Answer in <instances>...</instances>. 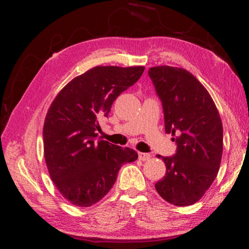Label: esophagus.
Segmentation results:
<instances>
[{"mask_svg": "<svg viewBox=\"0 0 249 249\" xmlns=\"http://www.w3.org/2000/svg\"><path fill=\"white\" fill-rule=\"evenodd\" d=\"M151 156L147 153H138V159L142 160V161H146V160H149Z\"/></svg>", "mask_w": 249, "mask_h": 249, "instance_id": "34e87169", "label": "esophagus"}]
</instances>
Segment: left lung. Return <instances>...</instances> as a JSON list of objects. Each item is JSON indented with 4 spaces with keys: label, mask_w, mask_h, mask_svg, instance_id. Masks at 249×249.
<instances>
[{
    "label": "left lung",
    "mask_w": 249,
    "mask_h": 249,
    "mask_svg": "<svg viewBox=\"0 0 249 249\" xmlns=\"http://www.w3.org/2000/svg\"><path fill=\"white\" fill-rule=\"evenodd\" d=\"M162 103L165 130L172 134L177 151L161 158L166 175L155 184L159 196L178 206L191 205L203 196L220 169L223 125L215 103L195 75L169 66L148 70Z\"/></svg>",
    "instance_id": "1"
}]
</instances>
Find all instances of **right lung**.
<instances>
[{
	"mask_svg": "<svg viewBox=\"0 0 249 249\" xmlns=\"http://www.w3.org/2000/svg\"><path fill=\"white\" fill-rule=\"evenodd\" d=\"M145 67L98 66L59 92L46 115L43 136L48 172L71 204L88 208L111 190L124 163L136 151L98 140V119L107 116L122 92L141 78Z\"/></svg>",
	"mask_w": 249,
	"mask_h": 249,
	"instance_id": "obj_1",
	"label": "right lung"
}]
</instances>
